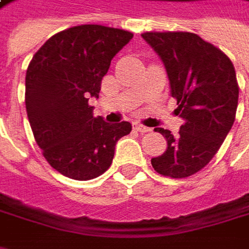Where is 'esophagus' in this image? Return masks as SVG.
<instances>
[{
	"mask_svg": "<svg viewBox=\"0 0 249 249\" xmlns=\"http://www.w3.org/2000/svg\"><path fill=\"white\" fill-rule=\"evenodd\" d=\"M133 129H135V131H138V132H142V133L150 132V131H151L149 126H144L143 124H138V123L133 125Z\"/></svg>",
	"mask_w": 249,
	"mask_h": 249,
	"instance_id": "1",
	"label": "esophagus"
}]
</instances>
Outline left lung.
Returning a JSON list of instances; mask_svg holds the SVG:
<instances>
[{
    "label": "left lung",
    "instance_id": "1",
    "mask_svg": "<svg viewBox=\"0 0 249 249\" xmlns=\"http://www.w3.org/2000/svg\"><path fill=\"white\" fill-rule=\"evenodd\" d=\"M142 37L162 59L176 113L184 120L178 136L154 129L167 139V151L151 165L160 175L192 176L213 159L234 124L240 90L234 66L194 33L147 31Z\"/></svg>",
    "mask_w": 249,
    "mask_h": 249
}]
</instances>
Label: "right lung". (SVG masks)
I'll use <instances>...</instances> for the list:
<instances>
[{
  "instance_id": "right-lung-1",
  "label": "right lung",
  "mask_w": 249,
  "mask_h": 249,
  "mask_svg": "<svg viewBox=\"0 0 249 249\" xmlns=\"http://www.w3.org/2000/svg\"><path fill=\"white\" fill-rule=\"evenodd\" d=\"M131 31L100 24L56 33L33 56L26 73V110L34 139L49 165L75 180H89L111 165L126 121L107 124L93 117L88 100L99 98L111 59Z\"/></svg>"
}]
</instances>
